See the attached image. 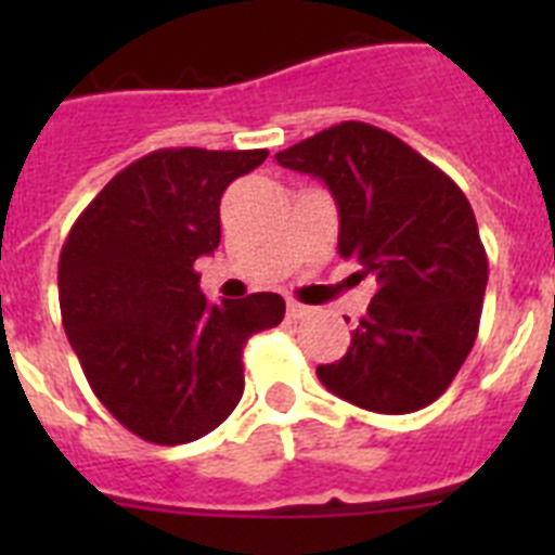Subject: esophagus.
<instances>
[{
    "mask_svg": "<svg viewBox=\"0 0 555 555\" xmlns=\"http://www.w3.org/2000/svg\"><path fill=\"white\" fill-rule=\"evenodd\" d=\"M286 313H288V320H306L308 313H311V308L302 306V302H297V300H288Z\"/></svg>",
    "mask_w": 555,
    "mask_h": 555,
    "instance_id": "34e87169",
    "label": "esophagus"
}]
</instances>
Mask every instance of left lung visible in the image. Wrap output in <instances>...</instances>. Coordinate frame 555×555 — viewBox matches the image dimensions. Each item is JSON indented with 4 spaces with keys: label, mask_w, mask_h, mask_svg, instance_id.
I'll list each match as a JSON object with an SVG mask.
<instances>
[{
    "label": "left lung",
    "mask_w": 555,
    "mask_h": 555,
    "mask_svg": "<svg viewBox=\"0 0 555 555\" xmlns=\"http://www.w3.org/2000/svg\"><path fill=\"white\" fill-rule=\"evenodd\" d=\"M313 175L338 208V255L377 292L322 386L358 409L411 414L453 384L478 336L487 249L464 191L405 141L341 121L278 152Z\"/></svg>",
    "instance_id": "left-lung-1"
}]
</instances>
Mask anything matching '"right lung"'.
<instances>
[{"mask_svg": "<svg viewBox=\"0 0 555 555\" xmlns=\"http://www.w3.org/2000/svg\"><path fill=\"white\" fill-rule=\"evenodd\" d=\"M267 150H155L91 199L63 244L57 294L88 384L152 444L210 434L244 391V345L281 325V294L208 302L194 261L219 247V199Z\"/></svg>", "mask_w": 555, "mask_h": 555, "instance_id": "right-lung-1", "label": "right lung"}]
</instances>
